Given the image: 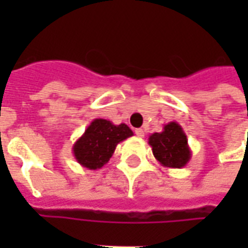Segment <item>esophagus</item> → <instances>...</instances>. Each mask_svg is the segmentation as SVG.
<instances>
[{
	"label": "esophagus",
	"mask_w": 248,
	"mask_h": 248,
	"mask_svg": "<svg viewBox=\"0 0 248 248\" xmlns=\"http://www.w3.org/2000/svg\"><path fill=\"white\" fill-rule=\"evenodd\" d=\"M134 133L137 135H138L140 138H143V137H145V131H143V130H142V129H135Z\"/></svg>",
	"instance_id": "obj_1"
}]
</instances>
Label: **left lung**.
Segmentation results:
<instances>
[{"label":"left lung","instance_id":"8db88e82","mask_svg":"<svg viewBox=\"0 0 248 248\" xmlns=\"http://www.w3.org/2000/svg\"><path fill=\"white\" fill-rule=\"evenodd\" d=\"M149 145L155 159L163 167L182 169L191 159L187 137L182 126L177 122L165 124L161 133L151 134L149 137Z\"/></svg>","mask_w":248,"mask_h":248}]
</instances>
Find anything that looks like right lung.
I'll list each match as a JSON object with an SVG mask.
<instances>
[{
	"label": "right lung",
	"mask_w": 248,
	"mask_h": 248,
	"mask_svg": "<svg viewBox=\"0 0 248 248\" xmlns=\"http://www.w3.org/2000/svg\"><path fill=\"white\" fill-rule=\"evenodd\" d=\"M131 135L133 131L127 124H114L102 118L94 119L73 145V155L82 167L98 170L113 156L119 142Z\"/></svg>",
	"instance_id": "obj_1"
}]
</instances>
